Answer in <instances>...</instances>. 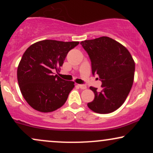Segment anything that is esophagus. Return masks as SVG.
<instances>
[{"instance_id": "34e87169", "label": "esophagus", "mask_w": 153, "mask_h": 153, "mask_svg": "<svg viewBox=\"0 0 153 153\" xmlns=\"http://www.w3.org/2000/svg\"><path fill=\"white\" fill-rule=\"evenodd\" d=\"M78 86H79V88H80L81 89H86L87 88V86L86 85H82V84H78Z\"/></svg>"}]
</instances>
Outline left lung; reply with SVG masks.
<instances>
[{
	"mask_svg": "<svg viewBox=\"0 0 153 153\" xmlns=\"http://www.w3.org/2000/svg\"><path fill=\"white\" fill-rule=\"evenodd\" d=\"M91 61L92 74L102 81V91L90 87L94 101L88 106L98 114L114 111L124 103L134 82L135 64L130 52L113 39L101 36L80 42Z\"/></svg>",
	"mask_w": 153,
	"mask_h": 153,
	"instance_id": "1",
	"label": "left lung"
}]
</instances>
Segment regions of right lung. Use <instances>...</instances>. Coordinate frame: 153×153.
<instances>
[{"mask_svg":"<svg viewBox=\"0 0 153 153\" xmlns=\"http://www.w3.org/2000/svg\"><path fill=\"white\" fill-rule=\"evenodd\" d=\"M78 44L45 39L25 51L17 69V79L23 97L34 109L48 113L66 102L75 82L54 75L53 71L62 66L67 54Z\"/></svg>","mask_w":153,"mask_h":153,"instance_id":"right-lung-1","label":"right lung"}]
</instances>
